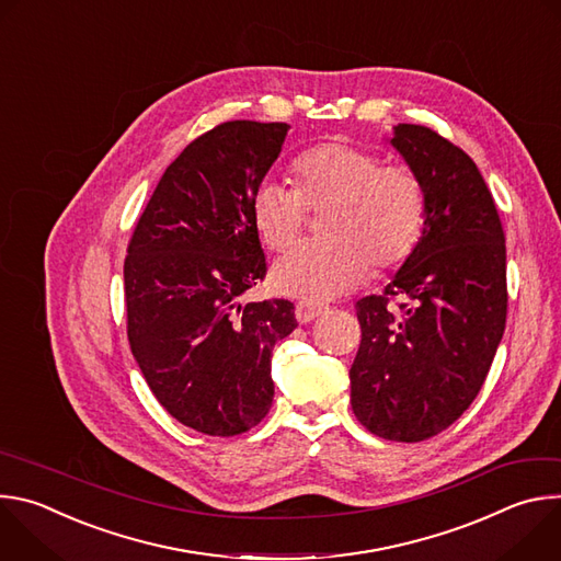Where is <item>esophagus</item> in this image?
<instances>
[{
  "instance_id": "esophagus-1",
  "label": "esophagus",
  "mask_w": 561,
  "mask_h": 561,
  "mask_svg": "<svg viewBox=\"0 0 561 561\" xmlns=\"http://www.w3.org/2000/svg\"><path fill=\"white\" fill-rule=\"evenodd\" d=\"M327 308H329L327 304H317V301H299V304L295 306V317H297V322H299V324H308V322H312L314 317L322 314Z\"/></svg>"
}]
</instances>
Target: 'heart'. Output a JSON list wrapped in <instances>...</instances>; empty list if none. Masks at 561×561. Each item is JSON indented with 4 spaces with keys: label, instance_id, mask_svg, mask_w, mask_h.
Wrapping results in <instances>:
<instances>
[{
    "label": "heart",
    "instance_id": "heart-1",
    "mask_svg": "<svg viewBox=\"0 0 561 561\" xmlns=\"http://www.w3.org/2000/svg\"><path fill=\"white\" fill-rule=\"evenodd\" d=\"M293 191L262 184L251 204L262 242L288 251L301 237L308 210L324 213L327 242L304 244L282 257L273 286L290 297L331 299L359 286L370 264L388 271L417 249L428 195L422 178L362 146L329 139L299 152L290 164Z\"/></svg>",
    "mask_w": 561,
    "mask_h": 561
}]
</instances>
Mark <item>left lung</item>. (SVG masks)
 Returning a JSON list of instances; mask_svg holds the SVG:
<instances>
[{"label": "left lung", "mask_w": 561, "mask_h": 561, "mask_svg": "<svg viewBox=\"0 0 561 561\" xmlns=\"http://www.w3.org/2000/svg\"><path fill=\"white\" fill-rule=\"evenodd\" d=\"M390 144L422 178L428 213L417 249L383 293L355 304L362 344L351 404L373 435L424 442L459 420L486 381L506 329V237L459 146L420 124L394 126Z\"/></svg>", "instance_id": "8db88e82"}]
</instances>
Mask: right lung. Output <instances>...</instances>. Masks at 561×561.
<instances>
[{
    "label": "right lung",
    "instance_id": "1",
    "mask_svg": "<svg viewBox=\"0 0 561 561\" xmlns=\"http://www.w3.org/2000/svg\"><path fill=\"white\" fill-rule=\"evenodd\" d=\"M288 128L237 119L193 139L128 242L130 351L157 402L210 437L242 435L266 417L273 346L297 329L288 299L237 301L266 277L251 204Z\"/></svg>",
    "mask_w": 561,
    "mask_h": 561
}]
</instances>
